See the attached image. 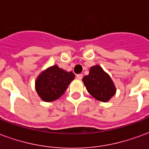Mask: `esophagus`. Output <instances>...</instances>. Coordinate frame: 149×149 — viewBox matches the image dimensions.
I'll list each match as a JSON object with an SVG mask.
<instances>
[{"mask_svg": "<svg viewBox=\"0 0 149 149\" xmlns=\"http://www.w3.org/2000/svg\"><path fill=\"white\" fill-rule=\"evenodd\" d=\"M76 78L78 79H79V80H81V79H82V74H77V76H76Z\"/></svg>", "mask_w": 149, "mask_h": 149, "instance_id": "obj_1", "label": "esophagus"}]
</instances>
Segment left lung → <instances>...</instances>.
<instances>
[{
  "instance_id": "left-lung-1",
  "label": "left lung",
  "mask_w": 149,
  "mask_h": 149,
  "mask_svg": "<svg viewBox=\"0 0 149 149\" xmlns=\"http://www.w3.org/2000/svg\"><path fill=\"white\" fill-rule=\"evenodd\" d=\"M90 94L103 102H108L116 93L114 84L102 67L97 65L90 69V73L82 79Z\"/></svg>"
}]
</instances>
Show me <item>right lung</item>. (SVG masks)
<instances>
[{
  "label": "right lung",
  "mask_w": 149,
  "mask_h": 149,
  "mask_svg": "<svg viewBox=\"0 0 149 149\" xmlns=\"http://www.w3.org/2000/svg\"><path fill=\"white\" fill-rule=\"evenodd\" d=\"M74 79V73L55 65L40 74L36 81V90L41 99L49 102L61 97Z\"/></svg>",
  "instance_id": "right-lung-1"
}]
</instances>
